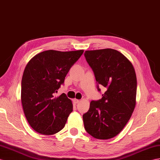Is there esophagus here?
<instances>
[{
  "mask_svg": "<svg viewBox=\"0 0 160 160\" xmlns=\"http://www.w3.org/2000/svg\"><path fill=\"white\" fill-rule=\"evenodd\" d=\"M80 100H79V99H73V103H74L75 104H77V103H78L79 102H80Z\"/></svg>",
  "mask_w": 160,
  "mask_h": 160,
  "instance_id": "1",
  "label": "esophagus"
}]
</instances>
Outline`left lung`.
<instances>
[{"mask_svg": "<svg viewBox=\"0 0 160 160\" xmlns=\"http://www.w3.org/2000/svg\"><path fill=\"white\" fill-rule=\"evenodd\" d=\"M84 57L95 74L98 91L99 86L107 89L83 114L84 128L94 138H112L124 128L134 109L136 73L130 61L114 49L87 51Z\"/></svg>", "mask_w": 160, "mask_h": 160, "instance_id": "1", "label": "left lung"}]
</instances>
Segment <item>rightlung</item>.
Returning <instances> with one entry per match:
<instances>
[{
    "instance_id": "add662e5",
    "label": "right lung",
    "mask_w": 160,
    "mask_h": 160,
    "mask_svg": "<svg viewBox=\"0 0 160 160\" xmlns=\"http://www.w3.org/2000/svg\"><path fill=\"white\" fill-rule=\"evenodd\" d=\"M83 52L45 51L27 64L22 80L21 99L26 119L37 132L52 135L64 128L73 105L65 93L56 97L55 92Z\"/></svg>"
}]
</instances>
